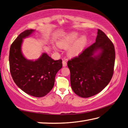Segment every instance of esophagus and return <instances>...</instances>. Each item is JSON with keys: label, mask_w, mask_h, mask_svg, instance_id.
<instances>
[{"label": "esophagus", "mask_w": 128, "mask_h": 128, "mask_svg": "<svg viewBox=\"0 0 128 128\" xmlns=\"http://www.w3.org/2000/svg\"><path fill=\"white\" fill-rule=\"evenodd\" d=\"M62 66H67V63H66V61H65V60H63V61H62Z\"/></svg>", "instance_id": "esophagus-1"}]
</instances>
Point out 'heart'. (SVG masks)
Here are the masks:
<instances>
[{
	"instance_id": "b5f03b06",
	"label": "heart",
	"mask_w": 128,
	"mask_h": 128,
	"mask_svg": "<svg viewBox=\"0 0 128 128\" xmlns=\"http://www.w3.org/2000/svg\"><path fill=\"white\" fill-rule=\"evenodd\" d=\"M79 35L72 32L65 36L58 42V46L62 49L68 50V55L70 57L78 56L83 51L88 43L86 36H82L78 39Z\"/></svg>"
}]
</instances>
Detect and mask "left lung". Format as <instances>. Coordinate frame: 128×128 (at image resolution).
I'll return each instance as SVG.
<instances>
[{
  "mask_svg": "<svg viewBox=\"0 0 128 128\" xmlns=\"http://www.w3.org/2000/svg\"><path fill=\"white\" fill-rule=\"evenodd\" d=\"M97 34L94 43L68 62L72 89L82 98L90 97L100 92L113 75L114 46L101 30L98 29Z\"/></svg>",
  "mask_w": 128,
  "mask_h": 128,
  "instance_id": "1",
  "label": "left lung"
}]
</instances>
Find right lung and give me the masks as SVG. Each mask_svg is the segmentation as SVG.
<instances>
[{
    "label": "right lung",
    "mask_w": 128,
    "mask_h": 128,
    "mask_svg": "<svg viewBox=\"0 0 128 128\" xmlns=\"http://www.w3.org/2000/svg\"><path fill=\"white\" fill-rule=\"evenodd\" d=\"M35 30L22 32L12 42L9 51V66L15 83L26 94L42 97L54 86L56 73L62 68V60H54L43 52L39 59H26L22 52V39L29 36Z\"/></svg>",
    "instance_id": "right-lung-1"
}]
</instances>
